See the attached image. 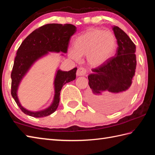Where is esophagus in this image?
<instances>
[{"mask_svg": "<svg viewBox=\"0 0 155 155\" xmlns=\"http://www.w3.org/2000/svg\"><path fill=\"white\" fill-rule=\"evenodd\" d=\"M86 73H87L86 68H84L83 67H79L77 71V76H84L86 74Z\"/></svg>", "mask_w": 155, "mask_h": 155, "instance_id": "34e87169", "label": "esophagus"}]
</instances>
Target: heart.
Wrapping results in <instances>:
<instances>
[{"label":"heart","mask_w":155,"mask_h":155,"mask_svg":"<svg viewBox=\"0 0 155 155\" xmlns=\"http://www.w3.org/2000/svg\"><path fill=\"white\" fill-rule=\"evenodd\" d=\"M116 46V39L111 32L89 28L74 38L73 48L68 51V55L74 60L87 55L88 64L98 67L113 57Z\"/></svg>","instance_id":"b5f03b06"}]
</instances>
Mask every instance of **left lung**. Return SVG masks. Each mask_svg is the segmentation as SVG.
<instances>
[{
	"label": "left lung",
	"instance_id": "obj_1",
	"mask_svg": "<svg viewBox=\"0 0 155 155\" xmlns=\"http://www.w3.org/2000/svg\"><path fill=\"white\" fill-rule=\"evenodd\" d=\"M113 30L118 47L115 57L103 65L93 68L88 75V84L92 90L91 103L98 105V95L104 91L119 93L127 91L132 84L137 65L136 47L125 32L117 26Z\"/></svg>",
	"mask_w": 155,
	"mask_h": 155
}]
</instances>
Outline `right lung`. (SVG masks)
<instances>
[{
  "instance_id": "obj_1",
  "label": "right lung",
  "mask_w": 155,
  "mask_h": 155,
  "mask_svg": "<svg viewBox=\"0 0 155 155\" xmlns=\"http://www.w3.org/2000/svg\"><path fill=\"white\" fill-rule=\"evenodd\" d=\"M77 28L71 24H47L36 29L26 38L20 46L15 58L11 72V94L16 103L25 114L40 118L48 116L58 108L60 93L63 85L76 78L77 68L69 71L58 70L54 78V97L48 108L41 111L32 112L21 106L17 97L18 85L22 78L34 62L48 52L67 53L71 37Z\"/></svg>"
}]
</instances>
